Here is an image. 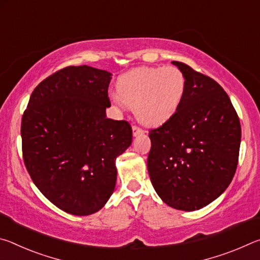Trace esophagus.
I'll use <instances>...</instances> for the list:
<instances>
[{
  "label": "esophagus",
  "instance_id": "esophagus-1",
  "mask_svg": "<svg viewBox=\"0 0 260 260\" xmlns=\"http://www.w3.org/2000/svg\"><path fill=\"white\" fill-rule=\"evenodd\" d=\"M142 133H144V131H143L142 128H141V127L136 126V125L133 126V135H134V136L140 135V134H142Z\"/></svg>",
  "mask_w": 260,
  "mask_h": 260
}]
</instances>
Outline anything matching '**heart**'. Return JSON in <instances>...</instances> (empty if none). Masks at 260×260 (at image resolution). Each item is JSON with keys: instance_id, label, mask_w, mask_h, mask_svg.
<instances>
[{"instance_id": "obj_1", "label": "heart", "mask_w": 260, "mask_h": 260, "mask_svg": "<svg viewBox=\"0 0 260 260\" xmlns=\"http://www.w3.org/2000/svg\"><path fill=\"white\" fill-rule=\"evenodd\" d=\"M186 88V77L178 68L141 67L118 78L116 100L134 108L143 124L159 125L177 113Z\"/></svg>"}]
</instances>
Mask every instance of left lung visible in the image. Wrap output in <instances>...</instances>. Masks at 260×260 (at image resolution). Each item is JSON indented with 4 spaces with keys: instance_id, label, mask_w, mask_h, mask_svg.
Segmentation results:
<instances>
[{
    "instance_id": "left-lung-1",
    "label": "left lung",
    "mask_w": 260,
    "mask_h": 260,
    "mask_svg": "<svg viewBox=\"0 0 260 260\" xmlns=\"http://www.w3.org/2000/svg\"><path fill=\"white\" fill-rule=\"evenodd\" d=\"M183 102L174 116L149 131L148 171L158 196L182 211L204 208L234 177L241 143L239 116L222 87L181 61Z\"/></svg>"
}]
</instances>
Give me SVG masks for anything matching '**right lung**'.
<instances>
[{
	"mask_svg": "<svg viewBox=\"0 0 260 260\" xmlns=\"http://www.w3.org/2000/svg\"><path fill=\"white\" fill-rule=\"evenodd\" d=\"M111 73L68 67L35 87L21 118V149L30 179L57 208L98 212L116 186V158L131 146L128 121L107 118Z\"/></svg>",
	"mask_w": 260,
	"mask_h": 260,
	"instance_id": "1",
	"label": "right lung"
}]
</instances>
